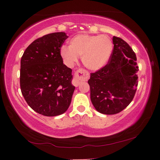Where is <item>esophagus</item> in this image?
Returning a JSON list of instances; mask_svg holds the SVG:
<instances>
[{
	"mask_svg": "<svg viewBox=\"0 0 160 160\" xmlns=\"http://www.w3.org/2000/svg\"><path fill=\"white\" fill-rule=\"evenodd\" d=\"M89 73L84 69H78L74 73V78L72 80V84L75 87H78L80 82L87 80L89 78Z\"/></svg>",
	"mask_w": 160,
	"mask_h": 160,
	"instance_id": "34e87169",
	"label": "esophagus"
}]
</instances>
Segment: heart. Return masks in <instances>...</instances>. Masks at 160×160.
Returning <instances> with one entry per match:
<instances>
[{"label": "heart", "mask_w": 160, "mask_h": 160, "mask_svg": "<svg viewBox=\"0 0 160 160\" xmlns=\"http://www.w3.org/2000/svg\"><path fill=\"white\" fill-rule=\"evenodd\" d=\"M112 51L113 42L108 36L80 33L69 40V47H61L60 56L69 67L73 66L78 61V56H81L84 66L98 71L108 63Z\"/></svg>", "instance_id": "obj_1"}]
</instances>
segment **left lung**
I'll list each match as a JSON object with an SVG mask.
<instances>
[{
    "label": "left lung",
    "mask_w": 160,
    "mask_h": 160,
    "mask_svg": "<svg viewBox=\"0 0 160 160\" xmlns=\"http://www.w3.org/2000/svg\"><path fill=\"white\" fill-rule=\"evenodd\" d=\"M113 49L108 63L91 73L88 81L91 100L101 113H120L131 102L138 84L137 58L128 44L113 37Z\"/></svg>",
    "instance_id": "left-lung-1"
}]
</instances>
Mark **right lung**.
Returning <instances> with one entry per match:
<instances>
[{"instance_id": "1", "label": "right lung", "mask_w": 160, "mask_h": 160, "mask_svg": "<svg viewBox=\"0 0 160 160\" xmlns=\"http://www.w3.org/2000/svg\"><path fill=\"white\" fill-rule=\"evenodd\" d=\"M68 38L56 32L35 40L20 60V85L27 103L45 116L64 113L71 104L75 87L71 69L63 64L60 49Z\"/></svg>"}]
</instances>
